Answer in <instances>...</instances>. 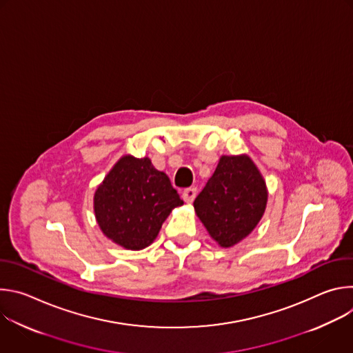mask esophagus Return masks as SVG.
I'll return each instance as SVG.
<instances>
[{
  "label": "esophagus",
  "instance_id": "esophagus-1",
  "mask_svg": "<svg viewBox=\"0 0 353 353\" xmlns=\"http://www.w3.org/2000/svg\"><path fill=\"white\" fill-rule=\"evenodd\" d=\"M195 194H196V190H195L194 187L185 188V190L183 191V194H181V196H183V199H184V203L191 204L192 201H194V198H195Z\"/></svg>",
  "mask_w": 353,
  "mask_h": 353
}]
</instances>
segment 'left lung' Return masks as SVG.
<instances>
[{
	"instance_id": "8db88e82",
	"label": "left lung",
	"mask_w": 353,
	"mask_h": 353,
	"mask_svg": "<svg viewBox=\"0 0 353 353\" xmlns=\"http://www.w3.org/2000/svg\"><path fill=\"white\" fill-rule=\"evenodd\" d=\"M268 201L265 180L248 155H222L194 201L210 236L223 248L245 239L261 221Z\"/></svg>"
}]
</instances>
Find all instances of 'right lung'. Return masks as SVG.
I'll return each mask as SVG.
<instances>
[{"instance_id": "obj_1", "label": "right lung", "mask_w": 353, "mask_h": 353, "mask_svg": "<svg viewBox=\"0 0 353 353\" xmlns=\"http://www.w3.org/2000/svg\"><path fill=\"white\" fill-rule=\"evenodd\" d=\"M184 203L166 173L148 157H121L93 195V211L102 233L127 250L152 244L170 212Z\"/></svg>"}]
</instances>
